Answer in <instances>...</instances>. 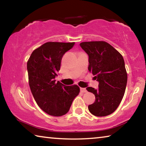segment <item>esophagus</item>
I'll use <instances>...</instances> for the list:
<instances>
[{"label":"esophagus","instance_id":"1","mask_svg":"<svg viewBox=\"0 0 146 146\" xmlns=\"http://www.w3.org/2000/svg\"><path fill=\"white\" fill-rule=\"evenodd\" d=\"M80 91H81V92H82V93H86V91H87V90H86V88H80Z\"/></svg>","mask_w":146,"mask_h":146}]
</instances>
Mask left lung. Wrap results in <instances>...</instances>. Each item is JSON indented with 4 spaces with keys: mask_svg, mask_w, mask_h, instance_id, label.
Masks as SVG:
<instances>
[{
    "mask_svg": "<svg viewBox=\"0 0 146 146\" xmlns=\"http://www.w3.org/2000/svg\"><path fill=\"white\" fill-rule=\"evenodd\" d=\"M80 46L89 56V71L98 82V89L86 88L95 96L88 110L97 117L108 116L117 110L124 95L127 75L123 56L104 41L84 42Z\"/></svg>",
    "mask_w": 146,
    "mask_h": 146,
    "instance_id": "8db88e82",
    "label": "left lung"
}]
</instances>
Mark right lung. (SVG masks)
Masks as SVG:
<instances>
[{
    "instance_id": "right-lung-1",
    "label": "right lung",
    "mask_w": 146,
    "mask_h": 146,
    "mask_svg": "<svg viewBox=\"0 0 146 146\" xmlns=\"http://www.w3.org/2000/svg\"><path fill=\"white\" fill-rule=\"evenodd\" d=\"M74 45L75 42H46L35 49L27 62L32 95L39 107L51 116L66 114L80 92L78 86H65L55 80L62 58Z\"/></svg>"
}]
</instances>
